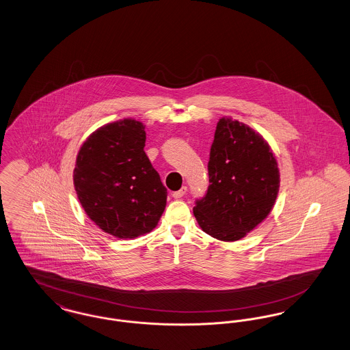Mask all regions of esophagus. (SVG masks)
Wrapping results in <instances>:
<instances>
[{
  "mask_svg": "<svg viewBox=\"0 0 350 350\" xmlns=\"http://www.w3.org/2000/svg\"><path fill=\"white\" fill-rule=\"evenodd\" d=\"M186 190H187V187L186 186H183L180 190H177V191H173V198H176V200H178V198H183V196L186 194Z\"/></svg>",
  "mask_w": 350,
  "mask_h": 350,
  "instance_id": "esophagus-1",
  "label": "esophagus"
}]
</instances>
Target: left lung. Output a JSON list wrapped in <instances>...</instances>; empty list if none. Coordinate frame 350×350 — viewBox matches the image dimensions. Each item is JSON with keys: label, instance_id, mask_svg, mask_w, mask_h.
Listing matches in <instances>:
<instances>
[{"label": "left lung", "instance_id": "obj_1", "mask_svg": "<svg viewBox=\"0 0 350 350\" xmlns=\"http://www.w3.org/2000/svg\"><path fill=\"white\" fill-rule=\"evenodd\" d=\"M208 189L196 200L200 228L236 241L271 211L280 190L277 160L260 133L231 118L219 119L208 160Z\"/></svg>", "mask_w": 350, "mask_h": 350}]
</instances>
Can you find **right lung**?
<instances>
[{
    "mask_svg": "<svg viewBox=\"0 0 350 350\" xmlns=\"http://www.w3.org/2000/svg\"><path fill=\"white\" fill-rule=\"evenodd\" d=\"M144 146L143 123L123 119L92 133L76 159L73 183L86 215L118 239L150 232L165 210L167 187Z\"/></svg>",
    "mask_w": 350,
    "mask_h": 350,
    "instance_id": "add662e5",
    "label": "right lung"
}]
</instances>
